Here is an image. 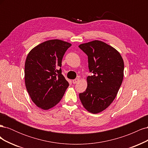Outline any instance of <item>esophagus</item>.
<instances>
[{"label":"esophagus","instance_id":"obj_1","mask_svg":"<svg viewBox=\"0 0 148 148\" xmlns=\"http://www.w3.org/2000/svg\"><path fill=\"white\" fill-rule=\"evenodd\" d=\"M79 81V78H76V79L72 80V82H73V84H76V83H77Z\"/></svg>","mask_w":148,"mask_h":148}]
</instances>
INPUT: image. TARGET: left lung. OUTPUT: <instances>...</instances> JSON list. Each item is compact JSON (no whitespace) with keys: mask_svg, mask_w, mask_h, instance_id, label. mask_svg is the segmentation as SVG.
<instances>
[{"mask_svg":"<svg viewBox=\"0 0 148 148\" xmlns=\"http://www.w3.org/2000/svg\"><path fill=\"white\" fill-rule=\"evenodd\" d=\"M78 47L88 56L92 72L86 79V91L79 95V99L89 112L98 114L107 109L117 95L123 78V60L118 51L101 41Z\"/></svg>","mask_w":148,"mask_h":148,"instance_id":"obj_1","label":"left lung"}]
</instances>
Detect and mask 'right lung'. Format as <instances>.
<instances>
[{
	"label": "right lung",
	"mask_w": 148,
	"mask_h": 148,
	"mask_svg": "<svg viewBox=\"0 0 148 148\" xmlns=\"http://www.w3.org/2000/svg\"><path fill=\"white\" fill-rule=\"evenodd\" d=\"M71 44L60 39L43 42L33 48L26 57L25 82L31 100L37 107L49 110L63 97L69 82L60 67Z\"/></svg>",
	"instance_id": "right-lung-1"
}]
</instances>
